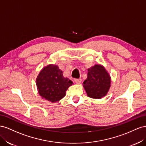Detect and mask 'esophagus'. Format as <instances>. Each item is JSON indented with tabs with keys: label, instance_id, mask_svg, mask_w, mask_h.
<instances>
[{
	"label": "esophagus",
	"instance_id": "obj_1",
	"mask_svg": "<svg viewBox=\"0 0 146 146\" xmlns=\"http://www.w3.org/2000/svg\"><path fill=\"white\" fill-rule=\"evenodd\" d=\"M74 81H75L76 83L77 84H80L82 81V80L81 78H78V79H74Z\"/></svg>",
	"mask_w": 146,
	"mask_h": 146
}]
</instances>
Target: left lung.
<instances>
[{"label": "left lung", "mask_w": 146, "mask_h": 146, "mask_svg": "<svg viewBox=\"0 0 146 146\" xmlns=\"http://www.w3.org/2000/svg\"><path fill=\"white\" fill-rule=\"evenodd\" d=\"M82 85L87 96L100 99L108 92L111 86V78L103 66L95 65L88 69L87 78Z\"/></svg>", "instance_id": "left-lung-1"}]
</instances>
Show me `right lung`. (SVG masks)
Returning <instances> with one entry per match:
<instances>
[{
	"label": "right lung",
	"mask_w": 146,
	"mask_h": 146,
	"mask_svg": "<svg viewBox=\"0 0 146 146\" xmlns=\"http://www.w3.org/2000/svg\"><path fill=\"white\" fill-rule=\"evenodd\" d=\"M36 84L41 97L54 103L65 96L66 90L73 82L64 77L63 72L57 65L51 64L41 70L36 78Z\"/></svg>",
	"instance_id": "right-lung-1"
}]
</instances>
